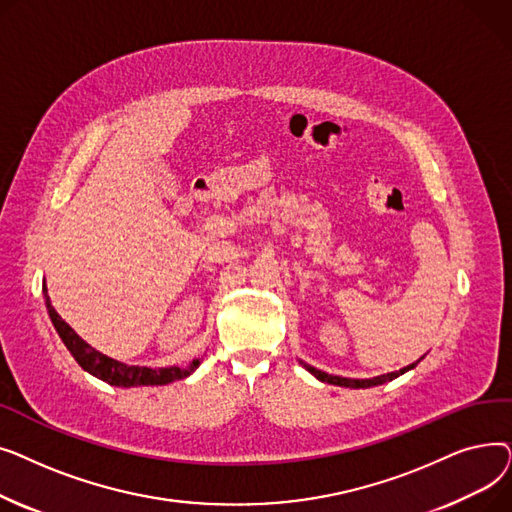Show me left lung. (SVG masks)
<instances>
[{
    "instance_id": "obj_1",
    "label": "left lung",
    "mask_w": 512,
    "mask_h": 512,
    "mask_svg": "<svg viewBox=\"0 0 512 512\" xmlns=\"http://www.w3.org/2000/svg\"><path fill=\"white\" fill-rule=\"evenodd\" d=\"M419 361H421V359H419ZM419 361H415V363H411V365H407V367H402V369H398V371H392V373H386V375H378V378H369V380L340 378V375H330V373L321 371V369H315V367H311V365H307V363H303V367H305L309 373H313L315 378H317V380H321V382H328V384H334V386H344V388H371V386H380V384L392 382L394 378H398V375L407 373L409 369L417 367V363H419Z\"/></svg>"
}]
</instances>
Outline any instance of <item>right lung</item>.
Masks as SVG:
<instances>
[{"label": "right lung", "instance_id": "right-lung-1", "mask_svg": "<svg viewBox=\"0 0 512 512\" xmlns=\"http://www.w3.org/2000/svg\"><path fill=\"white\" fill-rule=\"evenodd\" d=\"M45 292V305H47V313L53 328L60 334L62 342L66 344V348L70 351V355L76 359V363L83 367L85 371H89L95 378L112 384V386H120V388H134V386H164L176 380L186 378L191 375L197 367H199V359H195L193 363H188L184 367H161V369H153V367H139V365H126L120 363L116 359L105 357L103 353L95 351L93 346H89L83 338H80L66 321L58 315V311L51 307L49 297H47V288L43 286Z\"/></svg>", "mask_w": 512, "mask_h": 512}]
</instances>
